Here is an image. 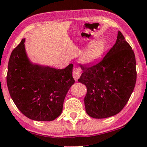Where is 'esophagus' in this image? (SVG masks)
I'll return each instance as SVG.
<instances>
[{
  "label": "esophagus",
  "mask_w": 147,
  "mask_h": 147,
  "mask_svg": "<svg viewBox=\"0 0 147 147\" xmlns=\"http://www.w3.org/2000/svg\"><path fill=\"white\" fill-rule=\"evenodd\" d=\"M81 74H82V72H81V70L77 67H76L73 69V71H72V76H73L74 79H75V81H77L79 77H80Z\"/></svg>",
  "instance_id": "1"
}]
</instances>
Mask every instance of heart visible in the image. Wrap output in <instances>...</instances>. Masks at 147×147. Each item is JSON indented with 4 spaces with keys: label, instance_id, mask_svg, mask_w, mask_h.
<instances>
[{
    "label": "heart",
    "instance_id": "1",
    "mask_svg": "<svg viewBox=\"0 0 147 147\" xmlns=\"http://www.w3.org/2000/svg\"><path fill=\"white\" fill-rule=\"evenodd\" d=\"M104 51V45L101 42H95L90 45L81 56V61L83 63H91L102 55Z\"/></svg>",
    "mask_w": 147,
    "mask_h": 147
}]
</instances>
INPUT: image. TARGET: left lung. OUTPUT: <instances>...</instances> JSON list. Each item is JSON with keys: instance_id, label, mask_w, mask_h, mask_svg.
Instances as JSON below:
<instances>
[{"instance_id": "1", "label": "left lung", "mask_w": 147, "mask_h": 147, "mask_svg": "<svg viewBox=\"0 0 147 147\" xmlns=\"http://www.w3.org/2000/svg\"><path fill=\"white\" fill-rule=\"evenodd\" d=\"M78 82L86 85L87 114L102 119L115 115L125 106L136 86V57L121 32L102 60L92 65H81Z\"/></svg>"}]
</instances>
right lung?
<instances>
[{"instance_id": "add662e5", "label": "right lung", "mask_w": 147, "mask_h": 147, "mask_svg": "<svg viewBox=\"0 0 147 147\" xmlns=\"http://www.w3.org/2000/svg\"><path fill=\"white\" fill-rule=\"evenodd\" d=\"M25 38L10 55L7 75L9 95L24 115L36 121H52L63 110V101L75 83L73 64L64 69L34 64L28 59Z\"/></svg>"}]
</instances>
